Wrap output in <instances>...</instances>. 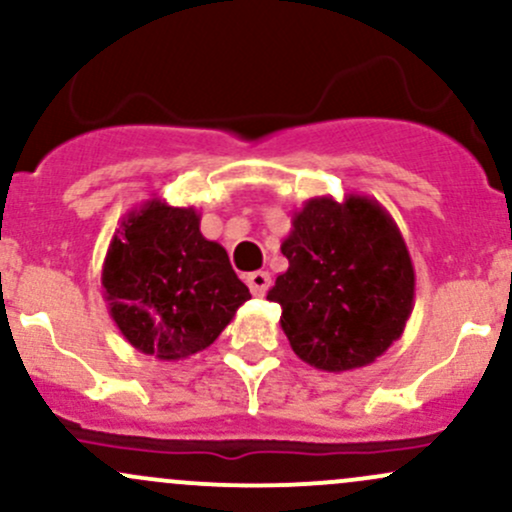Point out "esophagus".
I'll list each match as a JSON object with an SVG mask.
<instances>
[{
  "label": "esophagus",
  "instance_id": "34e87169",
  "mask_svg": "<svg viewBox=\"0 0 512 512\" xmlns=\"http://www.w3.org/2000/svg\"><path fill=\"white\" fill-rule=\"evenodd\" d=\"M247 286H250V291L255 296H265L267 289L272 286V277H269V272H250L247 274Z\"/></svg>",
  "mask_w": 512,
  "mask_h": 512
}]
</instances>
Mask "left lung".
Returning a JSON list of instances; mask_svg holds the SVG:
<instances>
[{"instance_id":"left-lung-1","label":"left lung","mask_w":512,"mask_h":512,"mask_svg":"<svg viewBox=\"0 0 512 512\" xmlns=\"http://www.w3.org/2000/svg\"><path fill=\"white\" fill-rule=\"evenodd\" d=\"M289 269L267 299L282 306L291 350L323 372L372 364L403 335L415 296L406 240L376 199L316 196L291 218Z\"/></svg>"}]
</instances>
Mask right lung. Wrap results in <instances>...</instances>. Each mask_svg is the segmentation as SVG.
<instances>
[{
  "label": "right lung",
  "mask_w": 512,
  "mask_h": 512,
  "mask_svg": "<svg viewBox=\"0 0 512 512\" xmlns=\"http://www.w3.org/2000/svg\"><path fill=\"white\" fill-rule=\"evenodd\" d=\"M194 206L145 201L121 221L101 269L109 313L143 355L177 362L206 350L250 299Z\"/></svg>",
  "instance_id": "add662e5"
}]
</instances>
